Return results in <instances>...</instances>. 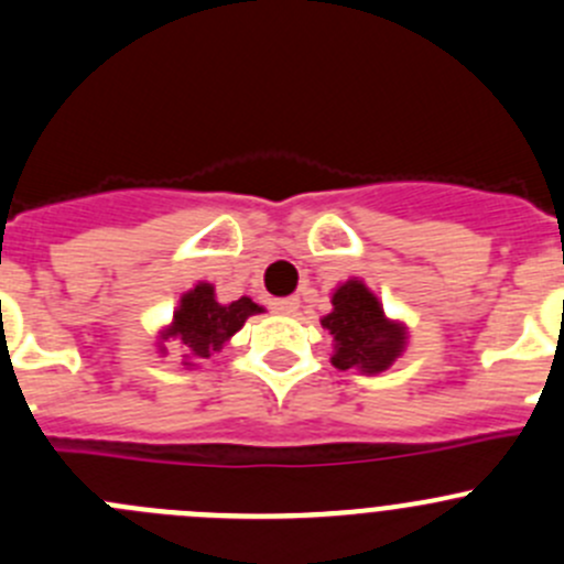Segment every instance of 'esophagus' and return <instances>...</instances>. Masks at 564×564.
<instances>
[{
  "label": "esophagus",
  "instance_id": "obj_1",
  "mask_svg": "<svg viewBox=\"0 0 564 564\" xmlns=\"http://www.w3.org/2000/svg\"><path fill=\"white\" fill-rule=\"evenodd\" d=\"M297 308H300V300H297V297L275 300V303H272V311H275V314H283V316L297 314Z\"/></svg>",
  "mask_w": 564,
  "mask_h": 564
}]
</instances>
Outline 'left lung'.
Listing matches in <instances>:
<instances>
[{"mask_svg":"<svg viewBox=\"0 0 564 564\" xmlns=\"http://www.w3.org/2000/svg\"><path fill=\"white\" fill-rule=\"evenodd\" d=\"M333 311L322 327L333 338V366L364 375L386 371L402 355L408 330L382 314V305L364 281H347L333 292Z\"/></svg>","mask_w":564,"mask_h":564,"instance_id":"1","label":"left lung"}]
</instances>
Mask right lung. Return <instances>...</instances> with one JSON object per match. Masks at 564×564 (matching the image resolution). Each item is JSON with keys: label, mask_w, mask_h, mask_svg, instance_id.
Returning <instances> with one entry per match:
<instances>
[{"label": "right lung", "mask_w": 564, "mask_h": 564, "mask_svg": "<svg viewBox=\"0 0 564 564\" xmlns=\"http://www.w3.org/2000/svg\"><path fill=\"white\" fill-rule=\"evenodd\" d=\"M261 311L264 308L256 305L250 297H239L234 303H217L215 286L200 281L198 286L182 294L171 327L162 330V338H178L189 352L187 366H195L189 360H206L220 352L223 344L245 325V319L261 314ZM162 352H165V347H162Z\"/></svg>", "instance_id": "right-lung-1"}]
</instances>
